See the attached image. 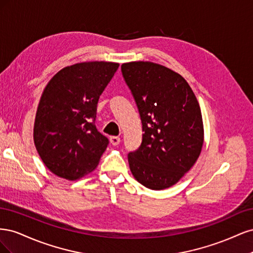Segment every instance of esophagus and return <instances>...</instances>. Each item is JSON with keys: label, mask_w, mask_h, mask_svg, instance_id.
Here are the masks:
<instances>
[{"label": "esophagus", "mask_w": 253, "mask_h": 253, "mask_svg": "<svg viewBox=\"0 0 253 253\" xmlns=\"http://www.w3.org/2000/svg\"><path fill=\"white\" fill-rule=\"evenodd\" d=\"M110 141L113 145H118L120 143V138L118 136H111L110 137Z\"/></svg>", "instance_id": "34e87169"}]
</instances>
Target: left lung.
<instances>
[{
    "label": "left lung",
    "mask_w": 253,
    "mask_h": 253,
    "mask_svg": "<svg viewBox=\"0 0 253 253\" xmlns=\"http://www.w3.org/2000/svg\"><path fill=\"white\" fill-rule=\"evenodd\" d=\"M142 124V141L127 160L134 177L152 190L177 182L193 167L204 143L200 104L188 82L152 62L121 65Z\"/></svg>",
    "instance_id": "left-lung-1"
}]
</instances>
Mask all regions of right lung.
I'll return each mask as SVG.
<instances>
[{
	"mask_svg": "<svg viewBox=\"0 0 253 253\" xmlns=\"http://www.w3.org/2000/svg\"><path fill=\"white\" fill-rule=\"evenodd\" d=\"M119 64L83 62L53 76L38 106L34 141L44 165L55 175L76 180L97 167L109 139L95 121L99 97Z\"/></svg>",
	"mask_w": 253,
	"mask_h": 253,
	"instance_id": "obj_1",
	"label": "right lung"
}]
</instances>
